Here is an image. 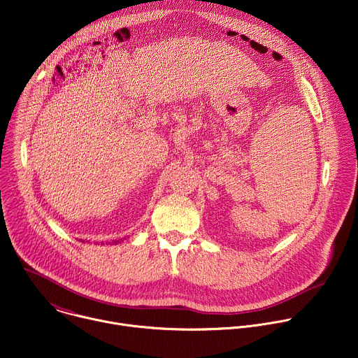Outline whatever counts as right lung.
Listing matches in <instances>:
<instances>
[{"mask_svg": "<svg viewBox=\"0 0 358 358\" xmlns=\"http://www.w3.org/2000/svg\"><path fill=\"white\" fill-rule=\"evenodd\" d=\"M121 241H122V240H114L113 244H118V243H121Z\"/></svg>", "mask_w": 358, "mask_h": 358, "instance_id": "obj_1", "label": "right lung"}]
</instances>
